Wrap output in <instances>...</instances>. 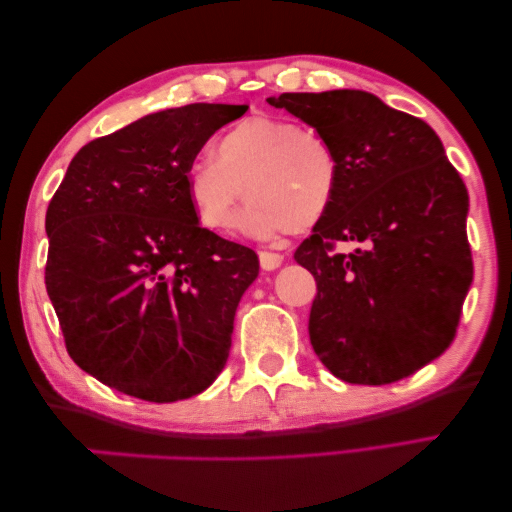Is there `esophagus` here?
Here are the masks:
<instances>
[{
	"instance_id": "1",
	"label": "esophagus",
	"mask_w": 512,
	"mask_h": 512,
	"mask_svg": "<svg viewBox=\"0 0 512 512\" xmlns=\"http://www.w3.org/2000/svg\"><path fill=\"white\" fill-rule=\"evenodd\" d=\"M258 261H261V267L265 272L279 270L283 265V256L276 254V251H258Z\"/></svg>"
}]
</instances>
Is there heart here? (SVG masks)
Wrapping results in <instances>:
<instances>
[{"label":"heart","instance_id":"1","mask_svg":"<svg viewBox=\"0 0 512 512\" xmlns=\"http://www.w3.org/2000/svg\"><path fill=\"white\" fill-rule=\"evenodd\" d=\"M340 158L322 133L274 115H249L215 140V156L192 158L186 190L201 224L229 229L242 195L251 199L238 229L272 240L313 229L331 211Z\"/></svg>","mask_w":512,"mask_h":512}]
</instances>
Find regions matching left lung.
I'll list each match as a JSON object with an SVG mask.
<instances>
[{"label":"left lung","mask_w":512,"mask_h":512,"mask_svg":"<svg viewBox=\"0 0 512 512\" xmlns=\"http://www.w3.org/2000/svg\"><path fill=\"white\" fill-rule=\"evenodd\" d=\"M331 142L338 195L295 261L317 281L315 354L360 385L406 379L445 354L472 286L467 188L420 117L365 90L267 97ZM335 241H358L351 255Z\"/></svg>","instance_id":"1"}]
</instances>
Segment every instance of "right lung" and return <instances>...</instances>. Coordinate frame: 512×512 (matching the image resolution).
Instances as JSON below:
<instances>
[{
	"label": "right lung",
	"instance_id": "obj_1",
	"mask_svg": "<svg viewBox=\"0 0 512 512\" xmlns=\"http://www.w3.org/2000/svg\"><path fill=\"white\" fill-rule=\"evenodd\" d=\"M247 104L149 113L81 147L49 201L47 295L83 372L156 404L224 370L258 256L201 229L186 170Z\"/></svg>",
	"mask_w": 512,
	"mask_h": 512
}]
</instances>
